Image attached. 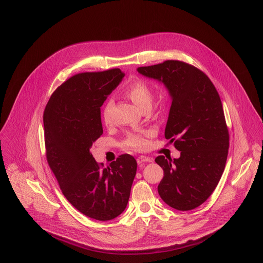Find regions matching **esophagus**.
I'll return each mask as SVG.
<instances>
[{
    "mask_svg": "<svg viewBox=\"0 0 263 263\" xmlns=\"http://www.w3.org/2000/svg\"><path fill=\"white\" fill-rule=\"evenodd\" d=\"M137 162H138V164L142 165V164H144V163L152 162V159L149 158V157H146V156H140V157L137 159Z\"/></svg>",
    "mask_w": 263,
    "mask_h": 263,
    "instance_id": "34e87169",
    "label": "esophagus"
}]
</instances>
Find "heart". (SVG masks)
I'll return each instance as SVG.
<instances>
[{"mask_svg":"<svg viewBox=\"0 0 263 263\" xmlns=\"http://www.w3.org/2000/svg\"><path fill=\"white\" fill-rule=\"evenodd\" d=\"M125 96L129 98L140 109L151 107L153 102V94L150 88L142 81L133 83L126 90ZM112 107V100H108L102 110L103 120L108 123L110 121V112ZM153 133L151 130H143L139 133L129 134L124 142L125 147L133 150H147L150 145V138Z\"/></svg>","mask_w":263,"mask_h":263,"instance_id":"heart-1","label":"heart"}]
</instances>
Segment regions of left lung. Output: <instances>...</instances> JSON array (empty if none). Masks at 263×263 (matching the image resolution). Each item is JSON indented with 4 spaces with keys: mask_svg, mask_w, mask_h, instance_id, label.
I'll return each instance as SVG.
<instances>
[{
    "mask_svg": "<svg viewBox=\"0 0 263 263\" xmlns=\"http://www.w3.org/2000/svg\"><path fill=\"white\" fill-rule=\"evenodd\" d=\"M138 72L167 88L172 103L165 138L181 152L178 159H155L164 170L159 195L175 210H193L211 196L225 169L229 132L219 93L208 76L184 62L165 61Z\"/></svg>",
    "mask_w": 263,
    "mask_h": 263,
    "instance_id": "1",
    "label": "left lung"
}]
</instances>
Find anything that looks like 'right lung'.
<instances>
[{"instance_id":"obj_1","label":"right lung","mask_w":263,"mask_h":263,"mask_svg":"<svg viewBox=\"0 0 263 263\" xmlns=\"http://www.w3.org/2000/svg\"><path fill=\"white\" fill-rule=\"evenodd\" d=\"M124 77L119 69L82 73L63 83L43 113L46 159L63 194L83 215L109 221L126 208L137 161L120 155L102 168L91 154L103 134L100 107Z\"/></svg>"}]
</instances>
